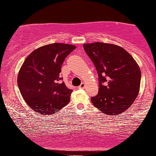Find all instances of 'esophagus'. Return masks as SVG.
<instances>
[{"label": "esophagus", "instance_id": "obj_1", "mask_svg": "<svg viewBox=\"0 0 156 156\" xmlns=\"http://www.w3.org/2000/svg\"><path fill=\"white\" fill-rule=\"evenodd\" d=\"M85 83H84V82H82V83L80 84V86H79V88H80V89H84V87H85Z\"/></svg>", "mask_w": 156, "mask_h": 156}]
</instances>
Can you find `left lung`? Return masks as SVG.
I'll list each match as a JSON object with an SVG mask.
<instances>
[{"instance_id":"obj_1","label":"left lung","mask_w":156,"mask_h":156,"mask_svg":"<svg viewBox=\"0 0 156 156\" xmlns=\"http://www.w3.org/2000/svg\"><path fill=\"white\" fill-rule=\"evenodd\" d=\"M99 77L98 94L91 98L102 113L117 116L131 106L140 91L141 71L126 50L111 43H84Z\"/></svg>"}]
</instances>
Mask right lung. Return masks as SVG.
<instances>
[{
  "instance_id": "right-lung-1",
  "label": "right lung",
  "mask_w": 156,
  "mask_h": 156,
  "mask_svg": "<svg viewBox=\"0 0 156 156\" xmlns=\"http://www.w3.org/2000/svg\"><path fill=\"white\" fill-rule=\"evenodd\" d=\"M76 48L71 44L52 43L35 49L26 58L17 76L23 98L37 113L53 115L70 101L72 90L61 82L65 58Z\"/></svg>"
}]
</instances>
